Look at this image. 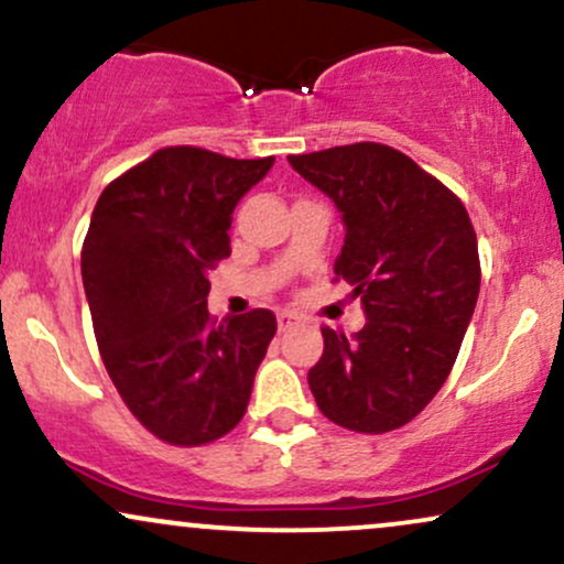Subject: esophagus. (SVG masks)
<instances>
[{
  "instance_id": "34e87169",
  "label": "esophagus",
  "mask_w": 564,
  "mask_h": 564,
  "mask_svg": "<svg viewBox=\"0 0 564 564\" xmlns=\"http://www.w3.org/2000/svg\"><path fill=\"white\" fill-rule=\"evenodd\" d=\"M296 323H300V315H296V312H289V310L278 312V328L281 330H289L291 325H296Z\"/></svg>"
}]
</instances>
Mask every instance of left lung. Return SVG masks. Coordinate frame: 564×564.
Here are the masks:
<instances>
[{
    "label": "left lung",
    "mask_w": 564,
    "mask_h": 564,
    "mask_svg": "<svg viewBox=\"0 0 564 564\" xmlns=\"http://www.w3.org/2000/svg\"><path fill=\"white\" fill-rule=\"evenodd\" d=\"M291 167L341 209L334 273L365 304L355 336L323 328L307 383L330 423L357 433L402 429L436 397L478 302L480 260L457 194L399 149L357 141L289 154Z\"/></svg>",
    "instance_id": "8db88e82"
}]
</instances>
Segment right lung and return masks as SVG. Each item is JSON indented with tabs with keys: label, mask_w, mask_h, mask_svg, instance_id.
<instances>
[{
	"label": "right lung",
	"mask_w": 564,
	"mask_h": 564,
	"mask_svg": "<svg viewBox=\"0 0 564 564\" xmlns=\"http://www.w3.org/2000/svg\"><path fill=\"white\" fill-rule=\"evenodd\" d=\"M273 162L165 147L107 183L94 207L80 273L101 362L165 444H209L247 412L275 315L217 323L207 273L230 254V213Z\"/></svg>",
	"instance_id": "1"
}]
</instances>
